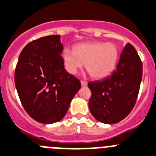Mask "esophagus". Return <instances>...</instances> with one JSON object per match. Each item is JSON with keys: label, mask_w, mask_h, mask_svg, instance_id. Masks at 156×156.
<instances>
[{"label": "esophagus", "mask_w": 156, "mask_h": 156, "mask_svg": "<svg viewBox=\"0 0 156 156\" xmlns=\"http://www.w3.org/2000/svg\"><path fill=\"white\" fill-rule=\"evenodd\" d=\"M80 83H81V85H82V87H87V83L86 82V81L81 80Z\"/></svg>", "instance_id": "esophagus-1"}]
</instances>
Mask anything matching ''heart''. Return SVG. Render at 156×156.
<instances>
[{"label":"heart","mask_w":156,"mask_h":156,"mask_svg":"<svg viewBox=\"0 0 156 156\" xmlns=\"http://www.w3.org/2000/svg\"><path fill=\"white\" fill-rule=\"evenodd\" d=\"M119 48L114 43L93 41L82 43L74 47V50L66 48L62 59L66 69L76 74L84 64L95 79H103L110 75L118 63Z\"/></svg>","instance_id":"1"}]
</instances>
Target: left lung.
<instances>
[{
  "label": "left lung",
  "mask_w": 156,
  "mask_h": 156,
  "mask_svg": "<svg viewBox=\"0 0 156 156\" xmlns=\"http://www.w3.org/2000/svg\"><path fill=\"white\" fill-rule=\"evenodd\" d=\"M142 77V63L136 49L127 44L116 69L102 81L90 82V112L96 120L114 124L125 119L136 104Z\"/></svg>",
  "instance_id": "obj_1"
}]
</instances>
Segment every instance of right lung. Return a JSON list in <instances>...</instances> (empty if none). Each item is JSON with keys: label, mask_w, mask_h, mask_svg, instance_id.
Wrapping results in <instances>:
<instances>
[{"label": "right lung", "mask_w": 156, "mask_h": 156, "mask_svg": "<svg viewBox=\"0 0 156 156\" xmlns=\"http://www.w3.org/2000/svg\"><path fill=\"white\" fill-rule=\"evenodd\" d=\"M60 35L31 41L20 53L14 82L28 115L44 124L60 121L81 87L80 80L64 69Z\"/></svg>", "instance_id": "1"}]
</instances>
